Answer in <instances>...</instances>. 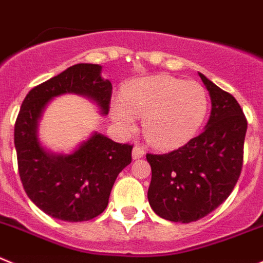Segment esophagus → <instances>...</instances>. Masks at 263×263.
<instances>
[{
  "instance_id": "obj_1",
  "label": "esophagus",
  "mask_w": 263,
  "mask_h": 263,
  "mask_svg": "<svg viewBox=\"0 0 263 263\" xmlns=\"http://www.w3.org/2000/svg\"><path fill=\"white\" fill-rule=\"evenodd\" d=\"M143 156H144L143 148L135 145L134 149H132V158H134V160H139V158H141Z\"/></svg>"
}]
</instances>
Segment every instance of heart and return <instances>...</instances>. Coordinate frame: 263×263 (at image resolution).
Wrapping results in <instances>:
<instances>
[{"mask_svg":"<svg viewBox=\"0 0 263 263\" xmlns=\"http://www.w3.org/2000/svg\"><path fill=\"white\" fill-rule=\"evenodd\" d=\"M207 108L202 85L161 74L127 85L120 101L111 106V118L127 132L135 128V117L143 118L146 141L156 148L172 149L187 143L199 131Z\"/></svg>","mask_w":263,"mask_h":263,"instance_id":"1","label":"heart"}]
</instances>
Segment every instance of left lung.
<instances>
[{"label": "left lung", "instance_id": "obj_1", "mask_svg": "<svg viewBox=\"0 0 263 263\" xmlns=\"http://www.w3.org/2000/svg\"><path fill=\"white\" fill-rule=\"evenodd\" d=\"M198 74L211 98L204 129L173 152L146 155L152 169L149 204L174 223L196 221L216 210L232 193L242 167L245 115L235 97Z\"/></svg>", "mask_w": 263, "mask_h": 263}]
</instances>
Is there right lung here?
<instances>
[{
	"label": "right lung",
	"instance_id": "right-lung-1",
	"mask_svg": "<svg viewBox=\"0 0 263 263\" xmlns=\"http://www.w3.org/2000/svg\"><path fill=\"white\" fill-rule=\"evenodd\" d=\"M98 64H76L26 96L14 128L21 181L36 207L64 221H87L108 204L118 174L131 164L132 145L93 132L70 153L52 152L39 136V123L52 99L77 94L108 114L112 85Z\"/></svg>",
	"mask_w": 263,
	"mask_h": 263
}]
</instances>
